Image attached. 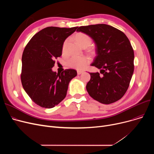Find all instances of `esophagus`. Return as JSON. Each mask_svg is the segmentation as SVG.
Instances as JSON below:
<instances>
[{
  "mask_svg": "<svg viewBox=\"0 0 154 154\" xmlns=\"http://www.w3.org/2000/svg\"><path fill=\"white\" fill-rule=\"evenodd\" d=\"M82 73H83V71H82V70H77V74L78 75L81 74H82Z\"/></svg>",
  "mask_w": 154,
  "mask_h": 154,
  "instance_id": "34e87169",
  "label": "esophagus"
}]
</instances>
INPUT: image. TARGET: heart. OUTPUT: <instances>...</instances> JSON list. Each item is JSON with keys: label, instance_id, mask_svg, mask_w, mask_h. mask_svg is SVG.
Masks as SVG:
<instances>
[{"label": "heart", "instance_id": "1", "mask_svg": "<svg viewBox=\"0 0 154 154\" xmlns=\"http://www.w3.org/2000/svg\"><path fill=\"white\" fill-rule=\"evenodd\" d=\"M75 38L78 44L84 47H88L92 44V39L88 35L84 33H78L75 35ZM68 42V40L67 39L64 42L63 45V51H65L66 45ZM89 63V59L88 57L84 56H74L72 57L68 60L69 66L77 70H82L87 66Z\"/></svg>", "mask_w": 154, "mask_h": 154}]
</instances>
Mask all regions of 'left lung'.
Segmentation results:
<instances>
[{"label":"left lung","mask_w":154,"mask_h":154,"mask_svg":"<svg viewBox=\"0 0 154 154\" xmlns=\"http://www.w3.org/2000/svg\"><path fill=\"white\" fill-rule=\"evenodd\" d=\"M77 32L93 39L97 55L91 66L102 74L89 73L88 94L103 104L119 100L127 91L134 69V53L128 38L122 31L103 23L79 27Z\"/></svg>","instance_id":"obj_1"}]
</instances>
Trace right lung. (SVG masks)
<instances>
[{
	"label": "right lung",
	"instance_id": "1",
	"mask_svg": "<svg viewBox=\"0 0 154 154\" xmlns=\"http://www.w3.org/2000/svg\"><path fill=\"white\" fill-rule=\"evenodd\" d=\"M77 28H44L33 36L23 51L22 84L40 107L51 109L57 106L66 97L70 81L77 74L74 69L65 70L61 74L52 69L54 60L62 55L65 40Z\"/></svg>",
	"mask_w": 154,
	"mask_h": 154
}]
</instances>
